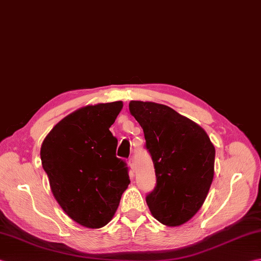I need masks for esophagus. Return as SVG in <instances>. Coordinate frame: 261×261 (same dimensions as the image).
<instances>
[{
  "instance_id": "esophagus-1",
  "label": "esophagus",
  "mask_w": 261,
  "mask_h": 261,
  "mask_svg": "<svg viewBox=\"0 0 261 261\" xmlns=\"http://www.w3.org/2000/svg\"><path fill=\"white\" fill-rule=\"evenodd\" d=\"M129 166H130V168H131V171L132 172H135V168H136V166H135V162H134V160H132V158H130L129 160Z\"/></svg>"
}]
</instances>
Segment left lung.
Masks as SVG:
<instances>
[{
    "mask_svg": "<svg viewBox=\"0 0 261 261\" xmlns=\"http://www.w3.org/2000/svg\"><path fill=\"white\" fill-rule=\"evenodd\" d=\"M129 110L144 130L156 174L146 201L151 215L166 226H180L196 215L214 178L215 147L196 122L171 107L131 100Z\"/></svg>",
    "mask_w": 261,
    "mask_h": 261,
    "instance_id": "left-lung-1",
    "label": "left lung"
}]
</instances>
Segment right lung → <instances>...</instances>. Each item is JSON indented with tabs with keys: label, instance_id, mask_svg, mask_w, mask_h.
I'll list each match as a JSON object with an SVG mask.
<instances>
[{
	"label": "right lung",
	"instance_id": "right-lung-1",
	"mask_svg": "<svg viewBox=\"0 0 261 261\" xmlns=\"http://www.w3.org/2000/svg\"><path fill=\"white\" fill-rule=\"evenodd\" d=\"M122 107L121 100L81 107L55 124L40 147L55 200L85 227L110 223L130 183L110 131Z\"/></svg>",
	"mask_w": 261,
	"mask_h": 261
}]
</instances>
